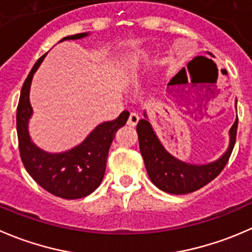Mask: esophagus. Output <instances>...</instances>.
<instances>
[{"label":"esophagus","instance_id":"esophagus-1","mask_svg":"<svg viewBox=\"0 0 252 252\" xmlns=\"http://www.w3.org/2000/svg\"><path fill=\"white\" fill-rule=\"evenodd\" d=\"M139 122V116L136 113H130L128 119V126H135Z\"/></svg>","mask_w":252,"mask_h":252}]
</instances>
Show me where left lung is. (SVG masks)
I'll return each mask as SVG.
<instances>
[{"label":"left lung","instance_id":"left-lung-1","mask_svg":"<svg viewBox=\"0 0 252 252\" xmlns=\"http://www.w3.org/2000/svg\"><path fill=\"white\" fill-rule=\"evenodd\" d=\"M146 118V113H144ZM238 118L230 129V144L220 158L207 165H191L177 160L165 150L150 123L140 119L136 126L140 153L151 182L171 194H187L208 185L228 163L236 140Z\"/></svg>","mask_w":252,"mask_h":252}]
</instances>
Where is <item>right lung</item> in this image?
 <instances>
[{
    "instance_id": "right-lung-1",
    "label": "right lung",
    "mask_w": 252,
    "mask_h": 252,
    "mask_svg": "<svg viewBox=\"0 0 252 252\" xmlns=\"http://www.w3.org/2000/svg\"><path fill=\"white\" fill-rule=\"evenodd\" d=\"M87 33L69 35L63 40L81 39ZM46 54L38 59L24 81L17 107V135L19 154L27 172L45 191L64 199H79L89 196L101 185L106 171L111 144L119 128L126 126L129 112L123 111L114 121L96 126L80 145L65 153L50 154L39 149L28 133V122L33 109L29 90L34 72Z\"/></svg>"
}]
</instances>
